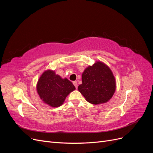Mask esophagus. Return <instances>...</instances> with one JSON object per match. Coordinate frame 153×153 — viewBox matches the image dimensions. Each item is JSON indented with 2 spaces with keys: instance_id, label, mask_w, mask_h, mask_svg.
<instances>
[{
  "instance_id": "1",
  "label": "esophagus",
  "mask_w": 153,
  "mask_h": 153,
  "mask_svg": "<svg viewBox=\"0 0 153 153\" xmlns=\"http://www.w3.org/2000/svg\"><path fill=\"white\" fill-rule=\"evenodd\" d=\"M73 85H75V87H76V89H77V87H78V84H77V82L76 81H74L73 82Z\"/></svg>"
}]
</instances>
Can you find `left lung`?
Segmentation results:
<instances>
[{"instance_id":"left-lung-1","label":"left lung","mask_w":153,"mask_h":153,"mask_svg":"<svg viewBox=\"0 0 153 153\" xmlns=\"http://www.w3.org/2000/svg\"><path fill=\"white\" fill-rule=\"evenodd\" d=\"M78 91L92 104L106 103L115 91V80L110 69L101 62L86 68L82 73Z\"/></svg>"}]
</instances>
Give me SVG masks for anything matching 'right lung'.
Here are the masks:
<instances>
[{
	"label": "right lung",
	"mask_w": 153,
	"mask_h": 153,
	"mask_svg": "<svg viewBox=\"0 0 153 153\" xmlns=\"http://www.w3.org/2000/svg\"><path fill=\"white\" fill-rule=\"evenodd\" d=\"M75 89V87L71 82L67 78L62 79L51 70L45 71L37 84V91L40 98L53 107L61 106L66 96Z\"/></svg>",
	"instance_id": "add662e5"
}]
</instances>
